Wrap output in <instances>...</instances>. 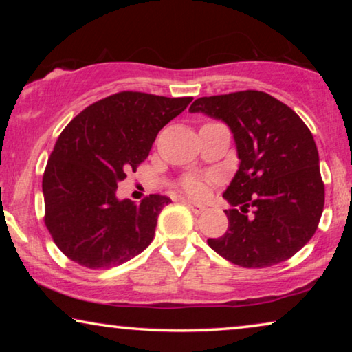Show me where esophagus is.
I'll return each mask as SVG.
<instances>
[{"label":"esophagus","instance_id":"obj_1","mask_svg":"<svg viewBox=\"0 0 352 352\" xmlns=\"http://www.w3.org/2000/svg\"><path fill=\"white\" fill-rule=\"evenodd\" d=\"M182 204L184 205H187L190 208V211L192 213H195V214H200V213H204L205 211V206L204 205H199V204H194V201H190V200H187V199H184L182 200Z\"/></svg>","mask_w":352,"mask_h":352}]
</instances>
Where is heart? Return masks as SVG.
Instances as JSON below:
<instances>
[{
    "mask_svg": "<svg viewBox=\"0 0 352 352\" xmlns=\"http://www.w3.org/2000/svg\"><path fill=\"white\" fill-rule=\"evenodd\" d=\"M211 177L197 175V173H192V175H187L181 179V186L187 194L190 197H195V199H201V197L206 195L208 192V182Z\"/></svg>",
    "mask_w": 352,
    "mask_h": 352,
    "instance_id": "1",
    "label": "heart"
}]
</instances>
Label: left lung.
Segmentation results:
<instances>
[{"instance_id":"8db88e82","label":"left lung","mask_w":352,"mask_h":352,"mask_svg":"<svg viewBox=\"0 0 352 352\" xmlns=\"http://www.w3.org/2000/svg\"><path fill=\"white\" fill-rule=\"evenodd\" d=\"M190 112L219 118L232 129L240 166L224 199L229 226L206 242L237 266L261 269L300 252L319 228L325 186L319 152L295 110L263 91L200 98Z\"/></svg>"}]
</instances>
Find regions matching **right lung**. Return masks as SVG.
Masks as SVG:
<instances>
[{"label": "right lung", "instance_id": "right-lung-1", "mask_svg": "<svg viewBox=\"0 0 352 352\" xmlns=\"http://www.w3.org/2000/svg\"><path fill=\"white\" fill-rule=\"evenodd\" d=\"M190 100L120 91L88 105L64 128L43 175V219L67 258L109 269L151 245L158 214L171 200L151 194L134 204L118 200L115 192Z\"/></svg>", "mask_w": 352, "mask_h": 352}]
</instances>
